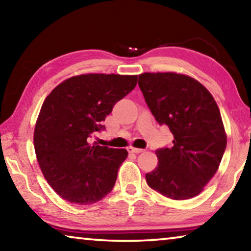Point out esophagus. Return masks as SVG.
<instances>
[{
	"instance_id": "1",
	"label": "esophagus",
	"mask_w": 251,
	"mask_h": 251,
	"mask_svg": "<svg viewBox=\"0 0 251 251\" xmlns=\"http://www.w3.org/2000/svg\"><path fill=\"white\" fill-rule=\"evenodd\" d=\"M127 151H128V152H135V154H138V152L144 151V150H142V148H135V147H131V146L127 148Z\"/></svg>"
}]
</instances>
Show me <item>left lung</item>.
<instances>
[{"label": "left lung", "mask_w": 251, "mask_h": 251, "mask_svg": "<svg viewBox=\"0 0 251 251\" xmlns=\"http://www.w3.org/2000/svg\"><path fill=\"white\" fill-rule=\"evenodd\" d=\"M138 85L157 123L174 135L171 147L156 151L158 166L146 174L148 186L176 201L197 196L227 146L214 97L196 79L176 73H144Z\"/></svg>", "instance_id": "8db88e82"}]
</instances>
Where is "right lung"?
I'll use <instances>...</instances> for the list:
<instances>
[{
    "label": "right lung",
    "mask_w": 251,
    "mask_h": 251,
    "mask_svg": "<svg viewBox=\"0 0 251 251\" xmlns=\"http://www.w3.org/2000/svg\"><path fill=\"white\" fill-rule=\"evenodd\" d=\"M137 84V76L86 74L59 84L42 105L34 148L45 179L63 199L91 205L110 193L126 150L91 145L101 122Z\"/></svg>",
    "instance_id": "right-lung-1"
}]
</instances>
